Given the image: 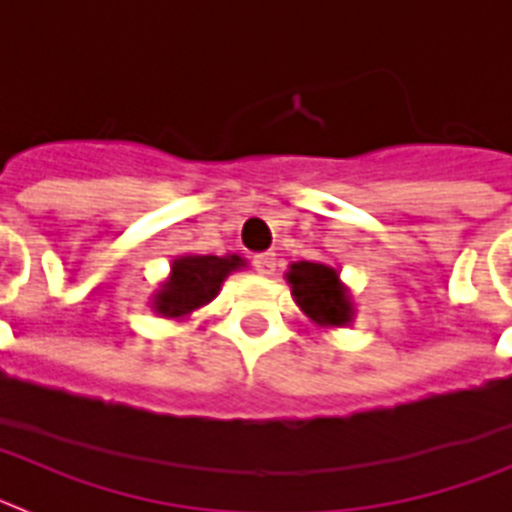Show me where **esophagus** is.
<instances>
[{"mask_svg":"<svg viewBox=\"0 0 512 512\" xmlns=\"http://www.w3.org/2000/svg\"><path fill=\"white\" fill-rule=\"evenodd\" d=\"M253 266L261 277H271L277 271V259H274V253H259V256H253Z\"/></svg>","mask_w":512,"mask_h":512,"instance_id":"34e87169","label":"esophagus"}]
</instances>
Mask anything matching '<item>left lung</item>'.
<instances>
[{
  "mask_svg": "<svg viewBox=\"0 0 512 512\" xmlns=\"http://www.w3.org/2000/svg\"><path fill=\"white\" fill-rule=\"evenodd\" d=\"M284 279L292 289V300L318 328H346L354 323L351 289L343 284L341 271L333 264L295 261L289 264Z\"/></svg>",
  "mask_w": 512,
  "mask_h": 512,
  "instance_id": "obj_1",
  "label": "left lung"
}]
</instances>
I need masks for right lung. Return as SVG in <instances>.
<instances>
[{
	"label": "right lung",
	"instance_id": "right-lung-1",
	"mask_svg": "<svg viewBox=\"0 0 512 512\" xmlns=\"http://www.w3.org/2000/svg\"><path fill=\"white\" fill-rule=\"evenodd\" d=\"M246 259L238 253L228 256H200L184 253L171 261L169 277L153 292L151 307L166 320H184L200 307L210 305L233 271H241Z\"/></svg>",
	"mask_w": 512,
	"mask_h": 512
}]
</instances>
